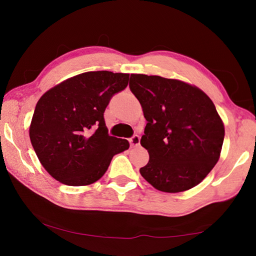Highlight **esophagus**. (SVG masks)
Masks as SVG:
<instances>
[{
	"label": "esophagus",
	"mask_w": 256,
	"mask_h": 256,
	"mask_svg": "<svg viewBox=\"0 0 256 256\" xmlns=\"http://www.w3.org/2000/svg\"><path fill=\"white\" fill-rule=\"evenodd\" d=\"M130 144H131L132 148H134V146H138V144H140V136H133L131 138H130Z\"/></svg>",
	"instance_id": "1"
}]
</instances>
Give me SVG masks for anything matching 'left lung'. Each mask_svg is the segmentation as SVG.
<instances>
[{"label": "left lung", "mask_w": 256, "mask_h": 256, "mask_svg": "<svg viewBox=\"0 0 256 256\" xmlns=\"http://www.w3.org/2000/svg\"><path fill=\"white\" fill-rule=\"evenodd\" d=\"M130 89L146 125L141 146L149 162L142 177L162 192L196 186L214 167L224 138L214 104L196 86L158 76L131 74Z\"/></svg>", "instance_id": "left-lung-1"}]
</instances>
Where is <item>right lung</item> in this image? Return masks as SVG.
Returning a JSON list of instances; mask_svg holds the SVG:
<instances>
[{
	"instance_id": "obj_1",
	"label": "right lung",
	"mask_w": 256,
	"mask_h": 256,
	"mask_svg": "<svg viewBox=\"0 0 256 256\" xmlns=\"http://www.w3.org/2000/svg\"><path fill=\"white\" fill-rule=\"evenodd\" d=\"M130 74L86 72L42 94L34 108L29 136L42 167L70 186L92 184L112 157L128 149L125 138L110 136L104 112L112 97L128 86Z\"/></svg>"
}]
</instances>
